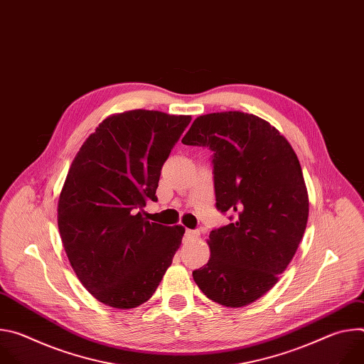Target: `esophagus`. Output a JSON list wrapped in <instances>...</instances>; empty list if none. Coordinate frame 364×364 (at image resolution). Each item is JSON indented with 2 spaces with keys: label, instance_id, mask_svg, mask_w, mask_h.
Instances as JSON below:
<instances>
[{
  "label": "esophagus",
  "instance_id": "34e87169",
  "mask_svg": "<svg viewBox=\"0 0 364 364\" xmlns=\"http://www.w3.org/2000/svg\"><path fill=\"white\" fill-rule=\"evenodd\" d=\"M198 236H200V233L197 230H190V229L186 230V237L188 240H196V239H198Z\"/></svg>",
  "mask_w": 364,
  "mask_h": 364
}]
</instances>
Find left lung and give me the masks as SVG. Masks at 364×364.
Here are the masks:
<instances>
[{"label": "left lung", "instance_id": "8db88e82", "mask_svg": "<svg viewBox=\"0 0 364 364\" xmlns=\"http://www.w3.org/2000/svg\"><path fill=\"white\" fill-rule=\"evenodd\" d=\"M181 142L213 151L216 205L236 213L210 232V259L193 272L194 282L220 305H249L279 281L306 228L296 154L269 122L239 111L196 118Z\"/></svg>", "mask_w": 364, "mask_h": 364}]
</instances>
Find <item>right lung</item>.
Instances as JSON below:
<instances>
[{"label": "right lung", "mask_w": 364, "mask_h": 364, "mask_svg": "<svg viewBox=\"0 0 364 364\" xmlns=\"http://www.w3.org/2000/svg\"><path fill=\"white\" fill-rule=\"evenodd\" d=\"M190 121L145 109L114 114L72 161L58 226L76 277L102 304L139 306L173 262L184 228L148 222L141 210L157 201L161 167Z\"/></svg>", "instance_id": "obj_1"}]
</instances>
